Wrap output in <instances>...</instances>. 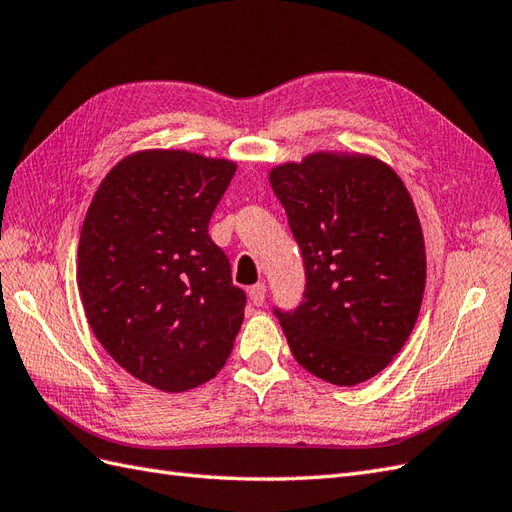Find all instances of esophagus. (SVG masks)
<instances>
[{"label": "esophagus", "instance_id": "1", "mask_svg": "<svg viewBox=\"0 0 512 512\" xmlns=\"http://www.w3.org/2000/svg\"><path fill=\"white\" fill-rule=\"evenodd\" d=\"M266 285L264 283H257V285H253L251 290H248V296H251V303L253 305H264V300H266Z\"/></svg>", "mask_w": 512, "mask_h": 512}]
</instances>
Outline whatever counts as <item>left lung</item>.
<instances>
[{
    "instance_id": "obj_1",
    "label": "left lung",
    "mask_w": 512,
    "mask_h": 512,
    "mask_svg": "<svg viewBox=\"0 0 512 512\" xmlns=\"http://www.w3.org/2000/svg\"><path fill=\"white\" fill-rule=\"evenodd\" d=\"M305 261V294L274 313L294 359L339 387L383 372L409 339L426 287L422 225L396 170L320 151L270 170Z\"/></svg>"
}]
</instances>
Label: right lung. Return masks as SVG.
<instances>
[{
	"label": "right lung",
	"instance_id": "1",
	"mask_svg": "<svg viewBox=\"0 0 512 512\" xmlns=\"http://www.w3.org/2000/svg\"><path fill=\"white\" fill-rule=\"evenodd\" d=\"M235 162L190 151L127 155L101 181L77 248L90 329L138 381L168 393L214 378L246 294L207 227Z\"/></svg>",
	"mask_w": 512,
	"mask_h": 512
}]
</instances>
